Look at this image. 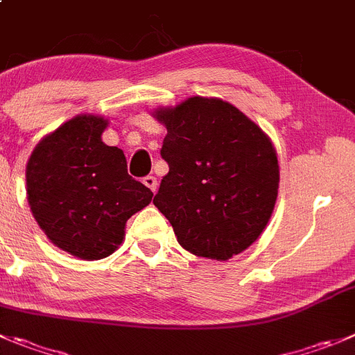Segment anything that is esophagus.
<instances>
[{
  "label": "esophagus",
  "mask_w": 355,
  "mask_h": 355,
  "mask_svg": "<svg viewBox=\"0 0 355 355\" xmlns=\"http://www.w3.org/2000/svg\"><path fill=\"white\" fill-rule=\"evenodd\" d=\"M143 183L146 184L148 188H150L151 191H157V188H158V181H157V178H155V175H146V178H143Z\"/></svg>",
  "instance_id": "34e87169"
}]
</instances>
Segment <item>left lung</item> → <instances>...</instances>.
<instances>
[{
  "label": "left lung",
  "mask_w": 355,
  "mask_h": 355,
  "mask_svg": "<svg viewBox=\"0 0 355 355\" xmlns=\"http://www.w3.org/2000/svg\"><path fill=\"white\" fill-rule=\"evenodd\" d=\"M167 127L168 165L153 204L187 251L230 259L265 230L279 190L273 144L254 121L221 99L190 97L155 111Z\"/></svg>",
  "instance_id": "left-lung-1"
}]
</instances>
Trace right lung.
Segmentation results:
<instances>
[{
	"instance_id": "add662e5",
	"label": "right lung",
	"mask_w": 355,
	"mask_h": 355,
	"mask_svg": "<svg viewBox=\"0 0 355 355\" xmlns=\"http://www.w3.org/2000/svg\"><path fill=\"white\" fill-rule=\"evenodd\" d=\"M106 125L92 114L66 121L35 148L26 168L28 202L40 228L82 259L114 252L127 219L153 197L129 175L123 151L103 143Z\"/></svg>"
}]
</instances>
